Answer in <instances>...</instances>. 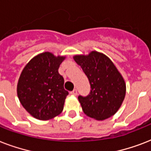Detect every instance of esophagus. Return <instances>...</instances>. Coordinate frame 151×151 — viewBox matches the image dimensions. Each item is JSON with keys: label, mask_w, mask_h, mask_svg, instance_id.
I'll use <instances>...</instances> for the list:
<instances>
[{"label": "esophagus", "mask_w": 151, "mask_h": 151, "mask_svg": "<svg viewBox=\"0 0 151 151\" xmlns=\"http://www.w3.org/2000/svg\"><path fill=\"white\" fill-rule=\"evenodd\" d=\"M70 94L72 95V96H77V94H78V91H77V89H73L72 92H70Z\"/></svg>", "instance_id": "obj_1"}]
</instances>
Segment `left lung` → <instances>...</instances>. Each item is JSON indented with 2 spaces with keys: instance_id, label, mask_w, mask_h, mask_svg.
Wrapping results in <instances>:
<instances>
[{
  "instance_id": "1",
  "label": "left lung",
  "mask_w": 151,
  "mask_h": 151,
  "mask_svg": "<svg viewBox=\"0 0 151 151\" xmlns=\"http://www.w3.org/2000/svg\"><path fill=\"white\" fill-rule=\"evenodd\" d=\"M73 59L82 68L91 85L88 96H78L84 113L98 121L114 115L124 101L126 85L114 63L96 51L87 55H76Z\"/></svg>"
}]
</instances>
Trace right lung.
Returning a JSON list of instances; mask_svg holds the SVG:
<instances>
[{
	"mask_svg": "<svg viewBox=\"0 0 151 151\" xmlns=\"http://www.w3.org/2000/svg\"><path fill=\"white\" fill-rule=\"evenodd\" d=\"M66 56L49 52L34 56L25 66L17 84V96L22 106L36 119H52L63 111L69 92L59 68Z\"/></svg>",
	"mask_w": 151,
	"mask_h": 151,
	"instance_id": "1",
	"label": "right lung"
}]
</instances>
